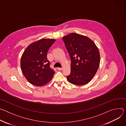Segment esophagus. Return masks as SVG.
Wrapping results in <instances>:
<instances>
[{
	"instance_id": "34e87169",
	"label": "esophagus",
	"mask_w": 126,
	"mask_h": 126,
	"mask_svg": "<svg viewBox=\"0 0 126 126\" xmlns=\"http://www.w3.org/2000/svg\"><path fill=\"white\" fill-rule=\"evenodd\" d=\"M57 69H58L59 71H62V69H63V68H62V67H58Z\"/></svg>"
}]
</instances>
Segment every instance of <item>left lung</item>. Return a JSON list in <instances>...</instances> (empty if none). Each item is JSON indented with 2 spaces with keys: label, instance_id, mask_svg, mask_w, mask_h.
Instances as JSON below:
<instances>
[{
  "label": "left lung",
  "instance_id": "left-lung-1",
  "mask_svg": "<svg viewBox=\"0 0 126 126\" xmlns=\"http://www.w3.org/2000/svg\"><path fill=\"white\" fill-rule=\"evenodd\" d=\"M63 39L71 60L68 81L78 86L87 84L94 76L100 65L98 48L90 38L76 33L68 34Z\"/></svg>",
  "mask_w": 126,
  "mask_h": 126
}]
</instances>
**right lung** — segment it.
<instances>
[{"instance_id": "right-lung-1", "label": "right lung", "mask_w": 126, "mask_h": 126, "mask_svg": "<svg viewBox=\"0 0 126 126\" xmlns=\"http://www.w3.org/2000/svg\"><path fill=\"white\" fill-rule=\"evenodd\" d=\"M54 39L42 38L28 46L21 58L22 73L31 84L41 87L49 82L55 72L49 65L47 53Z\"/></svg>"}]
</instances>
